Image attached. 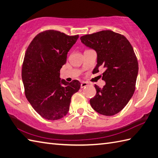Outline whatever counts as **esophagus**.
Returning a JSON list of instances; mask_svg holds the SVG:
<instances>
[{"label": "esophagus", "mask_w": 158, "mask_h": 158, "mask_svg": "<svg viewBox=\"0 0 158 158\" xmlns=\"http://www.w3.org/2000/svg\"><path fill=\"white\" fill-rule=\"evenodd\" d=\"M87 85H88V83H86V82H82L81 83V85H80V86H81V88L82 89V88H84V87L86 86Z\"/></svg>", "instance_id": "1"}]
</instances>
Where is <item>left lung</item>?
I'll return each mask as SVG.
<instances>
[{
    "instance_id": "left-lung-1",
    "label": "left lung",
    "mask_w": 158,
    "mask_h": 158,
    "mask_svg": "<svg viewBox=\"0 0 158 158\" xmlns=\"http://www.w3.org/2000/svg\"><path fill=\"white\" fill-rule=\"evenodd\" d=\"M80 40L97 52L93 72L106 69L102 75L106 85L102 89L94 85L97 94L90 99V106L100 114H116L127 106L135 90L139 65L132 45L123 35L111 30L87 34Z\"/></svg>"
}]
</instances>
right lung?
<instances>
[{
	"instance_id": "right-lung-1",
	"label": "right lung",
	"mask_w": 158,
	"mask_h": 158,
	"mask_svg": "<svg viewBox=\"0 0 158 158\" xmlns=\"http://www.w3.org/2000/svg\"><path fill=\"white\" fill-rule=\"evenodd\" d=\"M78 37L47 30L36 35L26 50L22 72L26 96L35 111L47 120L65 116L72 96L80 88L78 80L68 82L60 78L68 52Z\"/></svg>"
}]
</instances>
